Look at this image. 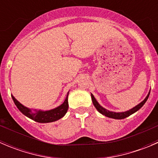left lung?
Here are the masks:
<instances>
[{
  "mask_svg": "<svg viewBox=\"0 0 158 158\" xmlns=\"http://www.w3.org/2000/svg\"><path fill=\"white\" fill-rule=\"evenodd\" d=\"M149 95H150V92L148 93L147 97H146V98H144V99L143 100V101L141 102L140 104H138V106H136L135 107H134L133 109L128 110V111H124V112H114V111H109V110H107V109H104L103 107H102V106L98 104V102L96 101V99H95V97H94V95H92V93H91V97H92V103H93V105H94V106L95 107V109L98 110V112H100L101 114H104V115H106V117L111 118L123 119V118H125L128 117V116H130L131 114H134V113L136 112L137 111H138V110L141 109V108L144 106V103L147 102L148 97H149Z\"/></svg>",
  "mask_w": 158,
  "mask_h": 158,
  "instance_id": "8db88e82",
  "label": "left lung"
}]
</instances>
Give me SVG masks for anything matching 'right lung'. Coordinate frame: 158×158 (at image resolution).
<instances>
[{"mask_svg": "<svg viewBox=\"0 0 158 158\" xmlns=\"http://www.w3.org/2000/svg\"><path fill=\"white\" fill-rule=\"evenodd\" d=\"M68 95H69V92H68L67 95H66L64 102L61 106L56 108V109L49 110V111H41V110L37 111V110H34L35 112H32L31 109L23 106L13 95H11V96H12L14 104L16 105L17 109L20 110L24 115H26L27 117L35 121V122H39V123H49V122H52L59 120L61 118H63L66 114V113L67 112L68 108H69Z\"/></svg>", "mask_w": 158, "mask_h": 158, "instance_id": "1", "label": "right lung"}]
</instances>
